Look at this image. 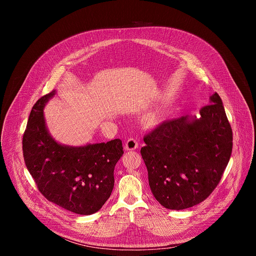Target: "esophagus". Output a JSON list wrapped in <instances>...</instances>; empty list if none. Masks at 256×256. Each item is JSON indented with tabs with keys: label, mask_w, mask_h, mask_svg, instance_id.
Listing matches in <instances>:
<instances>
[{
	"label": "esophagus",
	"mask_w": 256,
	"mask_h": 256,
	"mask_svg": "<svg viewBox=\"0 0 256 256\" xmlns=\"http://www.w3.org/2000/svg\"><path fill=\"white\" fill-rule=\"evenodd\" d=\"M124 148H126V151H134V150H136V149L138 148V142H136V138H130L126 140V142Z\"/></svg>",
	"instance_id": "obj_1"
}]
</instances>
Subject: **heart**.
Instances as JSON below:
<instances>
[{"mask_svg": "<svg viewBox=\"0 0 256 256\" xmlns=\"http://www.w3.org/2000/svg\"><path fill=\"white\" fill-rule=\"evenodd\" d=\"M161 120H162V116H161L160 112L154 110L144 116L142 124L144 126H147V128H153V126H157L161 122Z\"/></svg>", "mask_w": 256, "mask_h": 256, "instance_id": "heart-1", "label": "heart"}]
</instances>
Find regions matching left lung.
<instances>
[{
  "label": "left lung",
  "mask_w": 256,
  "mask_h": 256,
  "mask_svg": "<svg viewBox=\"0 0 256 256\" xmlns=\"http://www.w3.org/2000/svg\"><path fill=\"white\" fill-rule=\"evenodd\" d=\"M200 114L163 122L144 136L149 186L166 208L184 210L208 198L230 160L233 132L216 92Z\"/></svg>",
  "instance_id": "8db88e82"
}]
</instances>
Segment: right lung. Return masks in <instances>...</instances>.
Returning a JSON list of instances; mask_svg holds the SVG:
<instances>
[{"instance_id":"1","label":"right lung","mask_w":256,"mask_h":256,"mask_svg":"<svg viewBox=\"0 0 256 256\" xmlns=\"http://www.w3.org/2000/svg\"><path fill=\"white\" fill-rule=\"evenodd\" d=\"M56 91L33 105L23 134L26 167L40 194L50 202L79 214L99 210L114 186V171L124 154L120 138L68 147L48 134L44 116L46 103Z\"/></svg>"}]
</instances>
